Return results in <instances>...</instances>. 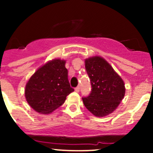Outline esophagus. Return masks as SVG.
Returning a JSON list of instances; mask_svg holds the SVG:
<instances>
[{
    "label": "esophagus",
    "instance_id": "obj_1",
    "mask_svg": "<svg viewBox=\"0 0 153 153\" xmlns=\"http://www.w3.org/2000/svg\"><path fill=\"white\" fill-rule=\"evenodd\" d=\"M75 91L76 92V93H79V86H77V87H76V88H75Z\"/></svg>",
    "mask_w": 153,
    "mask_h": 153
}]
</instances>
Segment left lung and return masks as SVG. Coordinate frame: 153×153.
Segmentation results:
<instances>
[{"label":"left lung","mask_w":153,"mask_h":153,"mask_svg":"<svg viewBox=\"0 0 153 153\" xmlns=\"http://www.w3.org/2000/svg\"><path fill=\"white\" fill-rule=\"evenodd\" d=\"M85 68L92 90L88 97L82 98L83 104L96 117H106L118 107L125 96L123 80L101 56L86 59Z\"/></svg>","instance_id":"left-lung-1"}]
</instances>
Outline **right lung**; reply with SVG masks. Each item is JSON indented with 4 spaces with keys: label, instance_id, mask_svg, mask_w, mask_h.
<instances>
[{
    "label": "right lung",
    "instance_id": "add662e5",
    "mask_svg": "<svg viewBox=\"0 0 153 153\" xmlns=\"http://www.w3.org/2000/svg\"><path fill=\"white\" fill-rule=\"evenodd\" d=\"M65 63L60 59L51 60L30 78L25 87V97L35 111L43 114L52 113L74 91L70 87Z\"/></svg>",
    "mask_w": 153,
    "mask_h": 153
}]
</instances>
